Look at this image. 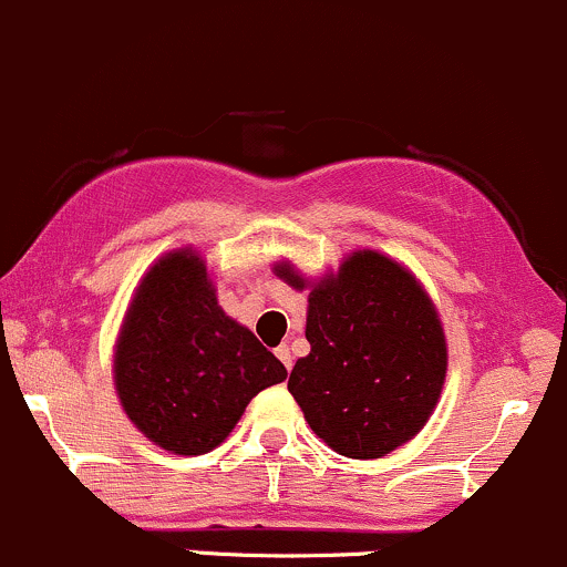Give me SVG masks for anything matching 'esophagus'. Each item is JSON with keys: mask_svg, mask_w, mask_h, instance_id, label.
Listing matches in <instances>:
<instances>
[{"mask_svg": "<svg viewBox=\"0 0 567 567\" xmlns=\"http://www.w3.org/2000/svg\"><path fill=\"white\" fill-rule=\"evenodd\" d=\"M276 358H278V360H281V363H284V369H286V371H291V352H289V347H286V343H281V347H278V349H276Z\"/></svg>", "mask_w": 567, "mask_h": 567, "instance_id": "obj_1", "label": "esophagus"}]
</instances>
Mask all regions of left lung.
I'll return each instance as SVG.
<instances>
[{
  "mask_svg": "<svg viewBox=\"0 0 567 567\" xmlns=\"http://www.w3.org/2000/svg\"><path fill=\"white\" fill-rule=\"evenodd\" d=\"M276 276L308 291L311 352L289 393L319 440L349 458H382L436 410L447 373L440 313L417 278L390 256L354 250L317 284L278 261Z\"/></svg>",
  "mask_w": 567,
  "mask_h": 567,
  "instance_id": "8db88e82",
  "label": "left lung"
}]
</instances>
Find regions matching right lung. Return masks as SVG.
<instances>
[{
  "instance_id": "obj_1",
  "label": "right lung",
  "mask_w": 567,
  "mask_h": 567,
  "mask_svg": "<svg viewBox=\"0 0 567 567\" xmlns=\"http://www.w3.org/2000/svg\"><path fill=\"white\" fill-rule=\"evenodd\" d=\"M286 379L281 360L226 317L194 248L161 256L138 284L114 347V388L131 423L177 456L218 447L245 406Z\"/></svg>"
}]
</instances>
